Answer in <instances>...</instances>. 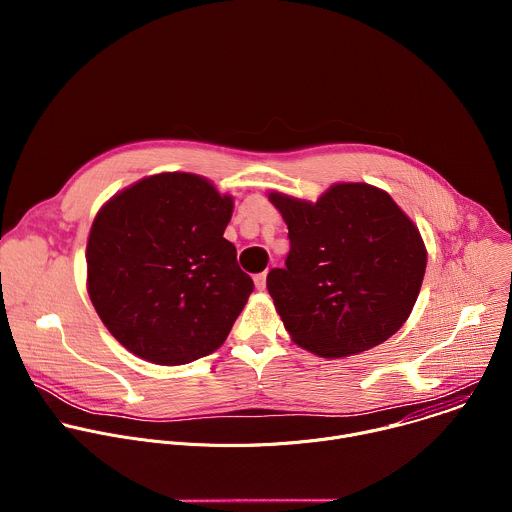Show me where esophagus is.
Returning <instances> with one entry per match:
<instances>
[{"label":"esophagus","mask_w":512,"mask_h":512,"mask_svg":"<svg viewBox=\"0 0 512 512\" xmlns=\"http://www.w3.org/2000/svg\"><path fill=\"white\" fill-rule=\"evenodd\" d=\"M253 281H255V287H257L259 291H263V289H265V285H267V271H263V273H257Z\"/></svg>","instance_id":"34e87169"}]
</instances>
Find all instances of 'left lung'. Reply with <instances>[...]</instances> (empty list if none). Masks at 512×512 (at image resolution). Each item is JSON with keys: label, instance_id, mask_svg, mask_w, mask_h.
<instances>
[{"label": "left lung", "instance_id": "1", "mask_svg": "<svg viewBox=\"0 0 512 512\" xmlns=\"http://www.w3.org/2000/svg\"><path fill=\"white\" fill-rule=\"evenodd\" d=\"M289 231L267 289L298 346L342 358L379 346L409 318L427 265L421 233L397 202L364 182L332 184L316 202L269 192Z\"/></svg>", "mask_w": 512, "mask_h": 512}]
</instances>
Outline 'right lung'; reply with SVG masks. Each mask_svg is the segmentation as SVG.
Segmentation results:
<instances>
[{
    "label": "right lung",
    "instance_id": "add662e5",
    "mask_svg": "<svg viewBox=\"0 0 512 512\" xmlns=\"http://www.w3.org/2000/svg\"><path fill=\"white\" fill-rule=\"evenodd\" d=\"M233 206L204 176L162 172L99 208L87 241V291L121 346L164 367L223 346L253 291L223 237Z\"/></svg>",
    "mask_w": 512,
    "mask_h": 512
}]
</instances>
